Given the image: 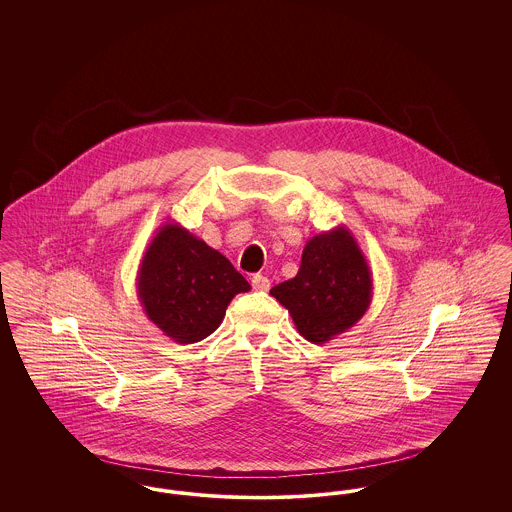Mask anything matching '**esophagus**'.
<instances>
[{"label":"esophagus","instance_id":"34e87169","mask_svg":"<svg viewBox=\"0 0 512 512\" xmlns=\"http://www.w3.org/2000/svg\"><path fill=\"white\" fill-rule=\"evenodd\" d=\"M251 286L257 292H268L270 290V280H268L267 276H263V274H255L251 278Z\"/></svg>","mask_w":512,"mask_h":512}]
</instances>
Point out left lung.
<instances>
[{
	"mask_svg": "<svg viewBox=\"0 0 512 512\" xmlns=\"http://www.w3.org/2000/svg\"><path fill=\"white\" fill-rule=\"evenodd\" d=\"M372 270L345 226L311 238L297 276L270 290L305 340L326 343L355 326L372 301Z\"/></svg>",
	"mask_w": 512,
	"mask_h": 512,
	"instance_id": "8db88e82",
	"label": "left lung"
}]
</instances>
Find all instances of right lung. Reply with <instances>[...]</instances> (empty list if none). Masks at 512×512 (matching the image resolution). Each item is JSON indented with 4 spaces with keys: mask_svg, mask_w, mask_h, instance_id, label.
<instances>
[{
    "mask_svg": "<svg viewBox=\"0 0 512 512\" xmlns=\"http://www.w3.org/2000/svg\"><path fill=\"white\" fill-rule=\"evenodd\" d=\"M136 288L147 318L172 341L211 336L251 286L232 263L178 222L163 224L140 261Z\"/></svg>",
    "mask_w": 512,
    "mask_h": 512,
    "instance_id": "obj_1",
    "label": "right lung"
}]
</instances>
